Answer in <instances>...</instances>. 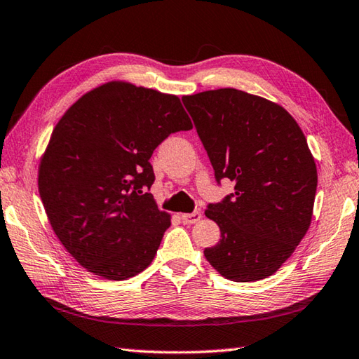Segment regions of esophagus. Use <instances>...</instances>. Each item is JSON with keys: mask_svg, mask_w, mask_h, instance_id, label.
<instances>
[{"mask_svg": "<svg viewBox=\"0 0 359 359\" xmlns=\"http://www.w3.org/2000/svg\"><path fill=\"white\" fill-rule=\"evenodd\" d=\"M202 217L201 212H194V213H184L180 215V219L184 221V224H196Z\"/></svg>", "mask_w": 359, "mask_h": 359, "instance_id": "1", "label": "esophagus"}]
</instances>
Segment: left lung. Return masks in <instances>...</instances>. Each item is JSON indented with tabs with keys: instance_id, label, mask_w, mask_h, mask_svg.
<instances>
[{
	"instance_id": "8db88e82",
	"label": "left lung",
	"mask_w": 359,
	"mask_h": 359,
	"mask_svg": "<svg viewBox=\"0 0 359 359\" xmlns=\"http://www.w3.org/2000/svg\"><path fill=\"white\" fill-rule=\"evenodd\" d=\"M182 100L216 180L235 184V193L205 210L221 240L203 255L231 282L268 278L311 224L318 168L304 132L282 105L243 90H208Z\"/></svg>"
}]
</instances>
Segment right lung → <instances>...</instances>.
<instances>
[{"label": "right lung", "instance_id": "obj_1", "mask_svg": "<svg viewBox=\"0 0 359 359\" xmlns=\"http://www.w3.org/2000/svg\"><path fill=\"white\" fill-rule=\"evenodd\" d=\"M189 129L179 96L126 81L87 91L62 115L40 158L39 193L82 268L121 282L152 263L171 216L146 193L149 158L170 133Z\"/></svg>", "mask_w": 359, "mask_h": 359}]
</instances>
